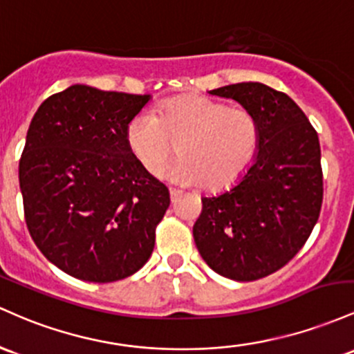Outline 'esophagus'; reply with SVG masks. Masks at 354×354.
<instances>
[{
    "label": "esophagus",
    "instance_id": "esophagus-1",
    "mask_svg": "<svg viewBox=\"0 0 354 354\" xmlns=\"http://www.w3.org/2000/svg\"><path fill=\"white\" fill-rule=\"evenodd\" d=\"M182 196V192L180 190H177V189H170V198H172V202H176L178 197Z\"/></svg>",
    "mask_w": 354,
    "mask_h": 354
}]
</instances>
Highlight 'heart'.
<instances>
[{
	"label": "heart",
	"instance_id": "1",
	"mask_svg": "<svg viewBox=\"0 0 354 354\" xmlns=\"http://www.w3.org/2000/svg\"><path fill=\"white\" fill-rule=\"evenodd\" d=\"M127 145L145 172L158 176L174 153L182 157L169 177L180 185L225 190L236 185L256 160L261 125L244 106L185 95L167 100L158 115L138 113L127 125Z\"/></svg>",
	"mask_w": 354,
	"mask_h": 354
}]
</instances>
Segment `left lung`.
Instances as JSON below:
<instances>
[{
    "instance_id": "obj_1",
    "label": "left lung",
    "mask_w": 354,
    "mask_h": 354,
    "mask_svg": "<svg viewBox=\"0 0 354 354\" xmlns=\"http://www.w3.org/2000/svg\"><path fill=\"white\" fill-rule=\"evenodd\" d=\"M210 93L256 115L261 145L232 189L202 198L194 241L212 271L256 281L288 264L316 225L323 204L319 138L295 100L264 83H236Z\"/></svg>"
}]
</instances>
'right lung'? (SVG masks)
I'll return each mask as SVG.
<instances>
[{
  "label": "right lung",
  "mask_w": 354,
  "mask_h": 354,
  "mask_svg": "<svg viewBox=\"0 0 354 354\" xmlns=\"http://www.w3.org/2000/svg\"><path fill=\"white\" fill-rule=\"evenodd\" d=\"M150 95L71 85L39 105L19 158L26 227L63 272L112 283L152 256L169 189L135 160L127 125Z\"/></svg>",
  "instance_id": "1"
}]
</instances>
